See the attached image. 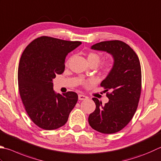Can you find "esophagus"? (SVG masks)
<instances>
[{
	"instance_id": "1",
	"label": "esophagus",
	"mask_w": 161,
	"mask_h": 161,
	"mask_svg": "<svg viewBox=\"0 0 161 161\" xmlns=\"http://www.w3.org/2000/svg\"><path fill=\"white\" fill-rule=\"evenodd\" d=\"M78 98H79V100H86L88 98V97L86 96L81 95V94H80V95L78 96Z\"/></svg>"
}]
</instances>
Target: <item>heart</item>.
Instances as JSON below:
<instances>
[{
	"mask_svg": "<svg viewBox=\"0 0 161 161\" xmlns=\"http://www.w3.org/2000/svg\"><path fill=\"white\" fill-rule=\"evenodd\" d=\"M87 59L90 65L96 64L97 65L101 61V56L96 52H89L88 53ZM113 67H114V63L112 60H107L102 64L101 70L105 73H109L112 70Z\"/></svg>",
	"mask_w": 161,
	"mask_h": 161,
	"instance_id": "b5f03b06",
	"label": "heart"
}]
</instances>
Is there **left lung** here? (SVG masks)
<instances>
[{
  "instance_id": "1",
  "label": "left lung",
  "mask_w": 161,
  "mask_h": 161,
  "mask_svg": "<svg viewBox=\"0 0 161 161\" xmlns=\"http://www.w3.org/2000/svg\"><path fill=\"white\" fill-rule=\"evenodd\" d=\"M91 49L111 53L114 64L100 84L109 102L103 106L101 101L93 97L96 108L89 116V125L104 134L117 133L126 126L137 108L142 89L140 60L134 50L120 40L103 41Z\"/></svg>"
}]
</instances>
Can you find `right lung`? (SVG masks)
Here are the masks:
<instances>
[{
  "mask_svg": "<svg viewBox=\"0 0 161 161\" xmlns=\"http://www.w3.org/2000/svg\"><path fill=\"white\" fill-rule=\"evenodd\" d=\"M81 44L42 36L33 40L22 53L19 91L28 116L40 128L50 130L64 125L76 105L77 94L73 91L56 94L52 80L64 72L65 56Z\"/></svg>",
  "mask_w": 161,
  "mask_h": 161,
  "instance_id": "add662e5",
  "label": "right lung"
}]
</instances>
